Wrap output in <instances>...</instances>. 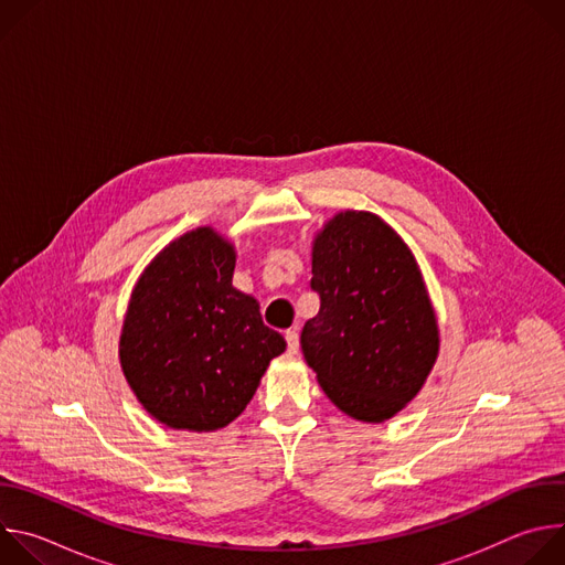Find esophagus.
<instances>
[{"label": "esophagus", "instance_id": "1", "mask_svg": "<svg viewBox=\"0 0 565 565\" xmlns=\"http://www.w3.org/2000/svg\"><path fill=\"white\" fill-rule=\"evenodd\" d=\"M286 349H288V353L290 355H295L297 351H299V335H297V331H286Z\"/></svg>", "mask_w": 565, "mask_h": 565}]
</instances>
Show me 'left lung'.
Segmentation results:
<instances>
[{
  "mask_svg": "<svg viewBox=\"0 0 565 565\" xmlns=\"http://www.w3.org/2000/svg\"><path fill=\"white\" fill-rule=\"evenodd\" d=\"M319 312L301 351L333 405L364 423L397 414L425 384L438 327L402 238L369 212H342L312 246Z\"/></svg>",
  "mask_w": 565,
  "mask_h": 565,
  "instance_id": "1",
  "label": "left lung"
}]
</instances>
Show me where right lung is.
I'll list each match as a JSON object with an SVG mask.
<instances>
[{
  "mask_svg": "<svg viewBox=\"0 0 565 565\" xmlns=\"http://www.w3.org/2000/svg\"><path fill=\"white\" fill-rule=\"evenodd\" d=\"M232 246L199 227L160 253L131 295L122 371L142 407L172 429L232 423L286 349L259 303L232 286Z\"/></svg>",
  "mask_w": 565,
  "mask_h": 565,
  "instance_id": "right-lung-1",
  "label": "right lung"
}]
</instances>
